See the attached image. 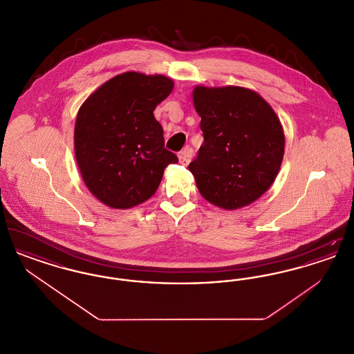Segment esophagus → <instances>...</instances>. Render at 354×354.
Listing matches in <instances>:
<instances>
[{
    "instance_id": "1",
    "label": "esophagus",
    "mask_w": 354,
    "mask_h": 354,
    "mask_svg": "<svg viewBox=\"0 0 354 354\" xmlns=\"http://www.w3.org/2000/svg\"><path fill=\"white\" fill-rule=\"evenodd\" d=\"M178 156H179V162H180L183 166H187V165L191 162L192 156H194V150L187 146L182 151L179 152Z\"/></svg>"
}]
</instances>
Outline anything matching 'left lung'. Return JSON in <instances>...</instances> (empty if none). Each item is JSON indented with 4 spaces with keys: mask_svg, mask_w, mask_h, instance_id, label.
<instances>
[{
    "mask_svg": "<svg viewBox=\"0 0 354 354\" xmlns=\"http://www.w3.org/2000/svg\"><path fill=\"white\" fill-rule=\"evenodd\" d=\"M204 143L188 169L203 198L224 209L259 199L274 182L284 155L281 123L252 90H194Z\"/></svg>",
    "mask_w": 354,
    "mask_h": 354,
    "instance_id": "1",
    "label": "left lung"
}]
</instances>
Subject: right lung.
I'll list each match as a JSON object with an SVG mask.
<instances>
[{"mask_svg": "<svg viewBox=\"0 0 354 354\" xmlns=\"http://www.w3.org/2000/svg\"><path fill=\"white\" fill-rule=\"evenodd\" d=\"M174 82L165 75L127 71L104 82L81 106L74 130L77 163L90 192L113 208L150 199L178 156L165 149L153 117Z\"/></svg>", "mask_w": 354, "mask_h": 354, "instance_id": "1", "label": "right lung"}]
</instances>
